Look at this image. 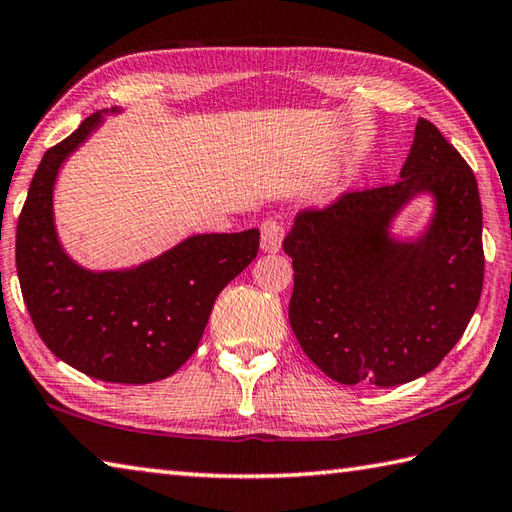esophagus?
<instances>
[{"instance_id":"34e87169","label":"esophagus","mask_w":512,"mask_h":512,"mask_svg":"<svg viewBox=\"0 0 512 512\" xmlns=\"http://www.w3.org/2000/svg\"><path fill=\"white\" fill-rule=\"evenodd\" d=\"M282 239H284V228L282 223H277L273 219H268L262 223V250L264 253H277L282 248Z\"/></svg>"}]
</instances>
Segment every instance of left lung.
Returning <instances> with one entry per match:
<instances>
[{
  "label": "left lung",
  "instance_id": "left-lung-1",
  "mask_svg": "<svg viewBox=\"0 0 512 512\" xmlns=\"http://www.w3.org/2000/svg\"><path fill=\"white\" fill-rule=\"evenodd\" d=\"M420 195L432 198L430 221L420 236L400 240L392 223ZM481 232L472 169L431 121L418 119L395 185L300 212L284 239L300 348L345 386L391 388L427 375L479 305Z\"/></svg>",
  "mask_w": 512,
  "mask_h": 512
}]
</instances>
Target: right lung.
I'll return each mask as SVG.
<instances>
[{
  "mask_svg": "<svg viewBox=\"0 0 512 512\" xmlns=\"http://www.w3.org/2000/svg\"><path fill=\"white\" fill-rule=\"evenodd\" d=\"M117 112H94L42 155L17 221L15 262L33 325L60 361L112 384H151L192 357L216 296L257 257L259 230L192 235L131 268L74 262L54 219L58 171Z\"/></svg>",
  "mask_w": 512,
  "mask_h": 512,
  "instance_id": "obj_1",
  "label": "right lung"
}]
</instances>
